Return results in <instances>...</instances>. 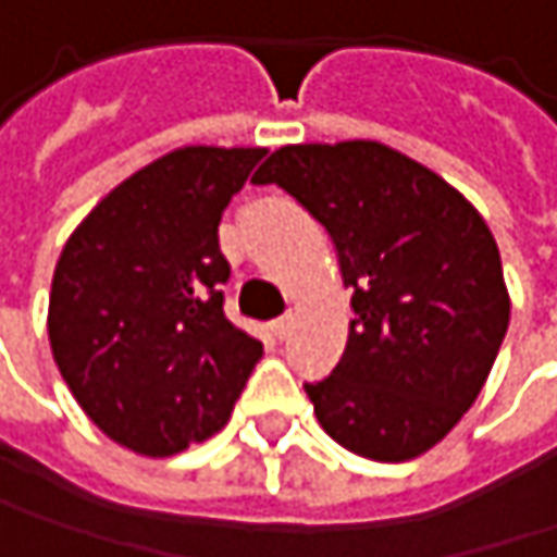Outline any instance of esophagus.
I'll list each match as a JSON object with an SVG mask.
<instances>
[{"label": "esophagus", "instance_id": "34e87169", "mask_svg": "<svg viewBox=\"0 0 557 557\" xmlns=\"http://www.w3.org/2000/svg\"><path fill=\"white\" fill-rule=\"evenodd\" d=\"M272 336L275 338H288V333H292V317H278V320H272Z\"/></svg>", "mask_w": 557, "mask_h": 557}]
</instances>
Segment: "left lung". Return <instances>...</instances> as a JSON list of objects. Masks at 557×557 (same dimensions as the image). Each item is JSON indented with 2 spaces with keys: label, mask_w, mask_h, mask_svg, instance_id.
Instances as JSON below:
<instances>
[{
  "label": "left lung",
  "mask_w": 557,
  "mask_h": 557,
  "mask_svg": "<svg viewBox=\"0 0 557 557\" xmlns=\"http://www.w3.org/2000/svg\"><path fill=\"white\" fill-rule=\"evenodd\" d=\"M275 183L326 227L355 320L333 374L304 383L323 431L403 462L447 437L482 393L510 323L495 237L424 164L380 145H285Z\"/></svg>",
  "instance_id": "obj_1"
}]
</instances>
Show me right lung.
<instances>
[{"label": "right lung", "mask_w": 557, "mask_h": 557, "mask_svg": "<svg viewBox=\"0 0 557 557\" xmlns=\"http://www.w3.org/2000/svg\"><path fill=\"white\" fill-rule=\"evenodd\" d=\"M265 148L186 145L123 180L62 247L50 348L100 431L141 457L212 437L262 358L224 317L221 212Z\"/></svg>", "instance_id": "1"}]
</instances>
